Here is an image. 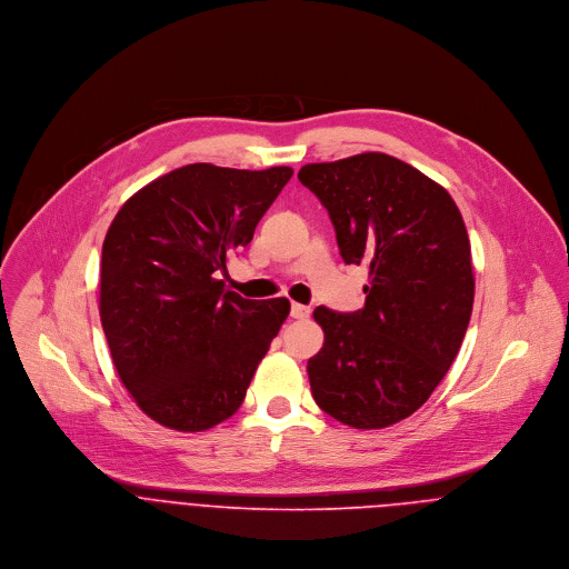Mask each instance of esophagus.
<instances>
[{
	"label": "esophagus",
	"instance_id": "34e87169",
	"mask_svg": "<svg viewBox=\"0 0 569 569\" xmlns=\"http://www.w3.org/2000/svg\"><path fill=\"white\" fill-rule=\"evenodd\" d=\"M309 316H311V309H309V307L298 305V302L291 305V318H293V320H307Z\"/></svg>",
	"mask_w": 569,
	"mask_h": 569
}]
</instances>
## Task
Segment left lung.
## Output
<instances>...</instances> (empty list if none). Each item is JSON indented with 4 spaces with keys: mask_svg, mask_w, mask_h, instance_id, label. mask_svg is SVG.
Instances as JSON below:
<instances>
[{
    "mask_svg": "<svg viewBox=\"0 0 569 569\" xmlns=\"http://www.w3.org/2000/svg\"><path fill=\"white\" fill-rule=\"evenodd\" d=\"M346 264H366V305L313 311L325 330L307 372L316 403L355 429H383L422 406L451 368L473 311L471 243L451 194L386 153L307 163Z\"/></svg>",
    "mask_w": 569,
    "mask_h": 569,
    "instance_id": "left-lung-1",
    "label": "left lung"
}]
</instances>
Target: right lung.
I'll return each mask as SVG.
<instances>
[{
  "instance_id": "1",
  "label": "right lung",
  "mask_w": 569,
  "mask_h": 569,
  "mask_svg": "<svg viewBox=\"0 0 569 569\" xmlns=\"http://www.w3.org/2000/svg\"><path fill=\"white\" fill-rule=\"evenodd\" d=\"M293 168L188 163L138 190L100 260V322L120 381L168 429L206 431L241 403L287 298L244 300L219 273L253 239Z\"/></svg>"
}]
</instances>
